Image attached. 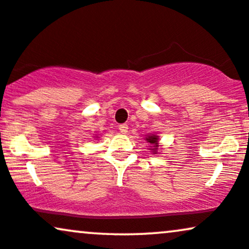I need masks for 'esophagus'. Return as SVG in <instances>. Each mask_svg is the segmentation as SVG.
Returning <instances> with one entry per match:
<instances>
[{"mask_svg": "<svg viewBox=\"0 0 249 249\" xmlns=\"http://www.w3.org/2000/svg\"><path fill=\"white\" fill-rule=\"evenodd\" d=\"M119 130L121 131L122 134H127L128 133V124H120Z\"/></svg>", "mask_w": 249, "mask_h": 249, "instance_id": "obj_1", "label": "esophagus"}]
</instances>
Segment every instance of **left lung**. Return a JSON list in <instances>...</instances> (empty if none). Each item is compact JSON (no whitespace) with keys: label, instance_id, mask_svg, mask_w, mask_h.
<instances>
[{"label":"left lung","instance_id":"obj_1","mask_svg":"<svg viewBox=\"0 0 249 249\" xmlns=\"http://www.w3.org/2000/svg\"><path fill=\"white\" fill-rule=\"evenodd\" d=\"M145 141L150 143V150L154 151V154H157V150H159V136L157 135H149L145 139Z\"/></svg>","mask_w":249,"mask_h":249}]
</instances>
